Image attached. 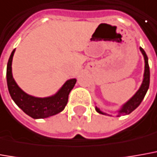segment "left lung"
Listing matches in <instances>:
<instances>
[{
	"mask_svg": "<svg viewBox=\"0 0 157 157\" xmlns=\"http://www.w3.org/2000/svg\"><path fill=\"white\" fill-rule=\"evenodd\" d=\"M140 51L143 53V55L144 56V61H145V70H144V81L142 83L141 87L138 89V91L136 93V94L132 97L130 101L126 102L121 110L119 111V116L120 115H126L131 113L132 111L137 108L138 105L141 104L142 101L144 100V98L145 96L146 93L148 91V88L150 87V66H149V63H148V56L146 55L145 52L144 51L143 48H140ZM96 111L99 113L101 114L106 115L105 113H102L99 108H95Z\"/></svg>",
	"mask_w": 157,
	"mask_h": 157,
	"instance_id": "obj_1",
	"label": "left lung"
}]
</instances>
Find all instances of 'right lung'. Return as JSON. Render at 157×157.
Here are the masks:
<instances>
[{
  "label": "right lung",
  "mask_w": 157,
  "mask_h": 157,
  "mask_svg": "<svg viewBox=\"0 0 157 157\" xmlns=\"http://www.w3.org/2000/svg\"><path fill=\"white\" fill-rule=\"evenodd\" d=\"M12 52L7 66V83L12 99L24 113L33 119H44L59 113L68 103L69 94L76 82L75 79L67 81L54 96L36 98L23 92L16 84L12 75V60L14 53Z\"/></svg>",
  "instance_id": "add662e5"
}]
</instances>
